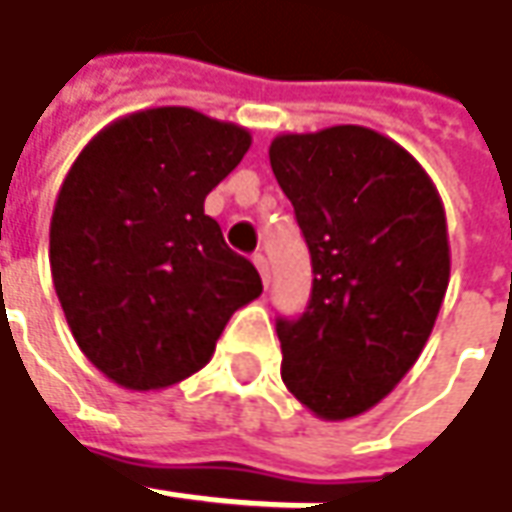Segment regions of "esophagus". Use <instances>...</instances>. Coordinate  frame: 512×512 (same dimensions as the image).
<instances>
[{
	"label": "esophagus",
	"mask_w": 512,
	"mask_h": 512,
	"mask_svg": "<svg viewBox=\"0 0 512 512\" xmlns=\"http://www.w3.org/2000/svg\"><path fill=\"white\" fill-rule=\"evenodd\" d=\"M252 260H255L257 272H260V277H263V283H269V260H266V255H260V252H257Z\"/></svg>",
	"instance_id": "34e87169"
}]
</instances>
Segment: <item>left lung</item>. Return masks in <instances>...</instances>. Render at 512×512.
Wrapping results in <instances>:
<instances>
[{"label":"left lung","instance_id":"obj_1","mask_svg":"<svg viewBox=\"0 0 512 512\" xmlns=\"http://www.w3.org/2000/svg\"><path fill=\"white\" fill-rule=\"evenodd\" d=\"M269 161L314 269L306 311L277 320L280 377L320 419L360 416L431 337L450 280L445 206L411 152L357 124L277 135Z\"/></svg>","mask_w":512,"mask_h":512}]
</instances>
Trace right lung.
Segmentation results:
<instances>
[{
	"label": "right lung",
	"instance_id": "obj_1",
	"mask_svg": "<svg viewBox=\"0 0 512 512\" xmlns=\"http://www.w3.org/2000/svg\"><path fill=\"white\" fill-rule=\"evenodd\" d=\"M252 147L246 127L189 107L107 124L79 152L50 218V272L84 357L127 391L201 371L257 269L203 212Z\"/></svg>",
	"mask_w": 512,
	"mask_h": 512
}]
</instances>
